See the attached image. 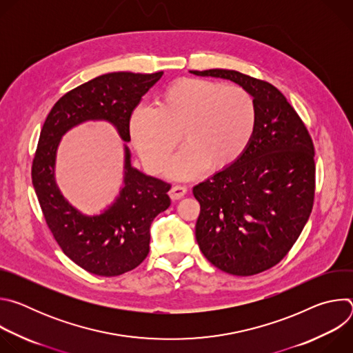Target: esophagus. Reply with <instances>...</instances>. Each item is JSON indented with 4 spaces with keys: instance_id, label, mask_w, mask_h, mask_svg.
Here are the masks:
<instances>
[{
    "instance_id": "obj_1",
    "label": "esophagus",
    "mask_w": 353,
    "mask_h": 353,
    "mask_svg": "<svg viewBox=\"0 0 353 353\" xmlns=\"http://www.w3.org/2000/svg\"><path fill=\"white\" fill-rule=\"evenodd\" d=\"M185 192H187V187L177 184V185H173L170 188L169 195H170L172 199H180V198H183L185 195Z\"/></svg>"
}]
</instances>
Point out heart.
<instances>
[{"label":"heart","mask_w":353,"mask_h":353,"mask_svg":"<svg viewBox=\"0 0 353 353\" xmlns=\"http://www.w3.org/2000/svg\"><path fill=\"white\" fill-rule=\"evenodd\" d=\"M257 124L253 96L237 85L201 78L173 82L159 108L142 105L130 120L134 146L152 173H159L180 142L185 146L172 159L166 173L179 180L194 179L207 165L225 169L244 154Z\"/></svg>","instance_id":"heart-1"}]
</instances>
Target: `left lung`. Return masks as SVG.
<instances>
[{"instance_id":"left-lung-1","label":"left lung","mask_w":353,"mask_h":353,"mask_svg":"<svg viewBox=\"0 0 353 353\" xmlns=\"http://www.w3.org/2000/svg\"><path fill=\"white\" fill-rule=\"evenodd\" d=\"M229 79L254 97L257 124L244 154L196 184L195 239L223 272L250 276L276 265L303 230L314 204L312 137L286 97L270 82L233 70L191 71Z\"/></svg>"}]
</instances>
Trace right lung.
Masks as SVG:
<instances>
[{
    "label": "right lung",
    "mask_w": 353,
    "mask_h": 353,
    "mask_svg": "<svg viewBox=\"0 0 353 353\" xmlns=\"http://www.w3.org/2000/svg\"><path fill=\"white\" fill-rule=\"evenodd\" d=\"M163 75L110 72L67 92L50 110L32 165V183L46 223L77 265L100 276H117L137 268L149 253V228L170 207V184L131 166L124 146V187L100 215L75 210L56 184L54 168L61 137L89 120L112 123L123 141H130V120L142 96Z\"/></svg>",
    "instance_id": "add662e5"
}]
</instances>
